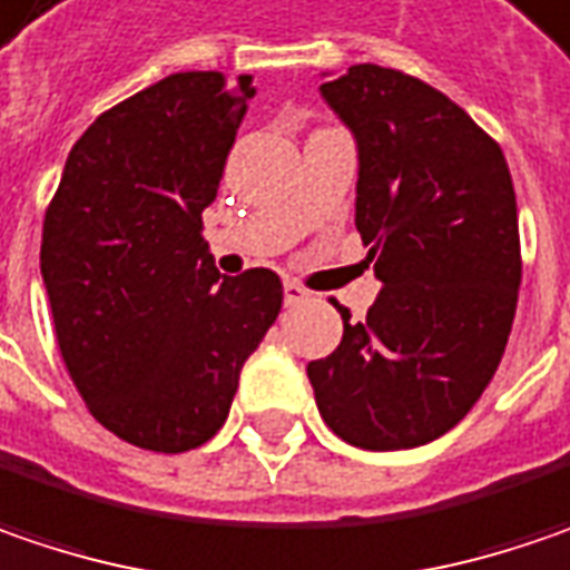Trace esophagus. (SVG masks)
<instances>
[{
	"label": "esophagus",
	"mask_w": 570,
	"mask_h": 570,
	"mask_svg": "<svg viewBox=\"0 0 570 570\" xmlns=\"http://www.w3.org/2000/svg\"><path fill=\"white\" fill-rule=\"evenodd\" d=\"M311 298V292L304 288V285H298V282H285V304L288 307H295V304H301V301Z\"/></svg>",
	"instance_id": "1"
}]
</instances>
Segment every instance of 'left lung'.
I'll list each match as a JSON object with an SVG mask.
<instances>
[{
    "mask_svg": "<svg viewBox=\"0 0 570 570\" xmlns=\"http://www.w3.org/2000/svg\"><path fill=\"white\" fill-rule=\"evenodd\" d=\"M358 140L356 227L382 278L365 321L307 365L317 411L358 449H413L478 404L507 350L523 256L500 144L411 72L358 63L321 86Z\"/></svg>",
    "mask_w": 570,
    "mask_h": 570,
    "instance_id": "8db88e82",
    "label": "left lung"
}]
</instances>
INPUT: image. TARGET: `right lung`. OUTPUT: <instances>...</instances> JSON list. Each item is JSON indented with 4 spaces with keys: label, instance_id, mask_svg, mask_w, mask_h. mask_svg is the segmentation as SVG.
<instances>
[{
    "label": "right lung",
    "instance_id": "obj_1",
    "mask_svg": "<svg viewBox=\"0 0 570 570\" xmlns=\"http://www.w3.org/2000/svg\"><path fill=\"white\" fill-rule=\"evenodd\" d=\"M253 99L249 76L173 72L72 144L41 234L53 333L108 433L188 452L224 426L240 368L282 311V278H220L202 212Z\"/></svg>",
    "mask_w": 570,
    "mask_h": 570
}]
</instances>
